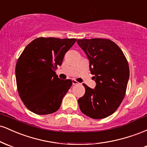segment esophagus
<instances>
[{"label":"esophagus","instance_id":"obj_1","mask_svg":"<svg viewBox=\"0 0 147 147\" xmlns=\"http://www.w3.org/2000/svg\"><path fill=\"white\" fill-rule=\"evenodd\" d=\"M72 84H73L74 85H76V84H79V82H77V81H76L75 79H72Z\"/></svg>","mask_w":147,"mask_h":147}]
</instances>
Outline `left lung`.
I'll return each mask as SVG.
<instances>
[{
  "label": "left lung",
  "instance_id": "1",
  "mask_svg": "<svg viewBox=\"0 0 147 147\" xmlns=\"http://www.w3.org/2000/svg\"><path fill=\"white\" fill-rule=\"evenodd\" d=\"M77 43L90 61L95 79V89L86 84V92L78 99L80 110L92 119H103L115 112L126 95L129 66L119 47L106 38L78 39Z\"/></svg>",
  "mask_w": 147,
  "mask_h": 147
}]
</instances>
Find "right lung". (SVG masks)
Segmentation results:
<instances>
[{
  "label": "right lung",
  "instance_id": "obj_1",
  "mask_svg": "<svg viewBox=\"0 0 147 147\" xmlns=\"http://www.w3.org/2000/svg\"><path fill=\"white\" fill-rule=\"evenodd\" d=\"M76 40L39 37L27 45L18 59L15 72L18 95L34 113L48 115L60 108L72 82L59 79L55 70Z\"/></svg>",
  "mask_w": 147,
  "mask_h": 147
}]
</instances>
